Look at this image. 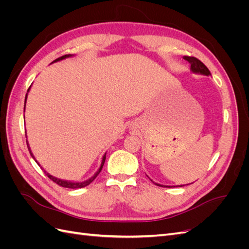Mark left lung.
Masks as SVG:
<instances>
[{
  "mask_svg": "<svg viewBox=\"0 0 249 249\" xmlns=\"http://www.w3.org/2000/svg\"><path fill=\"white\" fill-rule=\"evenodd\" d=\"M185 60H187L188 62H189L191 64L190 66V71L191 72L193 73H198V74H203V76H211V72L210 71L208 70V67L203 64L200 60H198L197 58L195 57H188V56H184L183 57ZM150 179V178H149ZM152 182L157 185V186H160V187H166V188H170L171 186H166V185H161V184H158V183H155L153 179H150ZM179 187H183V185H180Z\"/></svg>",
  "mask_w": 249,
  "mask_h": 249,
  "instance_id": "obj_1",
  "label": "left lung"
}]
</instances>
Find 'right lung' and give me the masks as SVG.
Wrapping results in <instances>:
<instances>
[{"instance_id": "add662e5", "label": "right lung", "mask_w": 249, "mask_h": 249, "mask_svg": "<svg viewBox=\"0 0 249 249\" xmlns=\"http://www.w3.org/2000/svg\"><path fill=\"white\" fill-rule=\"evenodd\" d=\"M74 55H65V56H62V57H60V58H58V59H56V60H54V61H53L52 63H55V62H58V61H61V60H64V59H66V58H71V57H73ZM30 88H31V86L29 87V89H28V92H27V94H26V97H25V107H24V110L26 109V103H27V97H28V93H29V91H30ZM27 137V136H26ZM27 145H28V149H29V152H30V155H31V157L33 158V159L35 160V162L39 165L40 166V168L46 172V175L53 180V182H55L56 184H58L59 186H62V187H64V188H71V189H79V188H83V187H86V186H88L90 183L91 182H93V179L99 176V173L101 172V170H102V168H103V166H104V163H105V160H106V153H105V155L103 156V158H102V163H101V165H100V168L97 169L96 171H95V173L94 175L91 177V178H89L88 179H86V180H83V182H73V180H67V179H62V178H56V177H53L52 175H50L49 172H47L46 171V169H43L42 167H41V165L38 163V161H37L36 159H35V157H34V155H33V153H32V150H31V147H30V145H29V142H28V140H27Z\"/></svg>"}]
</instances>
